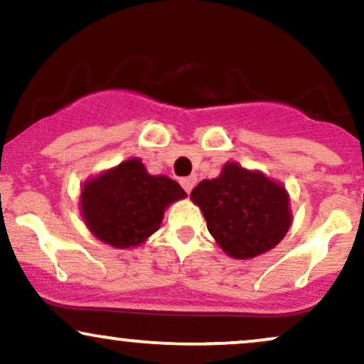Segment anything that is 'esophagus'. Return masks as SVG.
I'll return each mask as SVG.
<instances>
[{"instance_id":"esophagus-1","label":"esophagus","mask_w":364,"mask_h":364,"mask_svg":"<svg viewBox=\"0 0 364 364\" xmlns=\"http://www.w3.org/2000/svg\"><path fill=\"white\" fill-rule=\"evenodd\" d=\"M196 181H197V178L194 177V175H192V177H183V178H181V186L183 187V191H186L187 194H189V192H191L192 189H194Z\"/></svg>"}]
</instances>
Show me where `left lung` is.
<instances>
[{
  "instance_id": "obj_1",
  "label": "left lung",
  "mask_w": 364,
  "mask_h": 364,
  "mask_svg": "<svg viewBox=\"0 0 364 364\" xmlns=\"http://www.w3.org/2000/svg\"><path fill=\"white\" fill-rule=\"evenodd\" d=\"M191 199L203 210L210 235L232 258H253L272 250L291 223L284 187L232 161L218 178L197 183Z\"/></svg>"
}]
</instances>
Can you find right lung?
I'll list each match as a JSON object with an SVG mask.
<instances>
[{
    "instance_id": "1",
    "label": "right lung",
    "mask_w": 364,
    "mask_h": 364,
    "mask_svg": "<svg viewBox=\"0 0 364 364\" xmlns=\"http://www.w3.org/2000/svg\"><path fill=\"white\" fill-rule=\"evenodd\" d=\"M182 197L186 192L177 182L150 175L140 160L132 159L84 186L80 210L94 236L128 248L154 235L165 208Z\"/></svg>"
}]
</instances>
